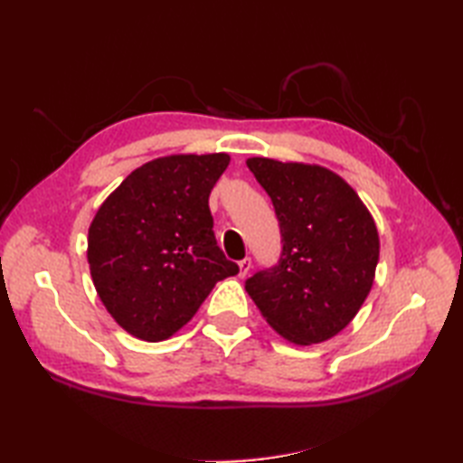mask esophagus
Instances as JSON below:
<instances>
[{
    "label": "esophagus",
    "mask_w": 463,
    "mask_h": 463,
    "mask_svg": "<svg viewBox=\"0 0 463 463\" xmlns=\"http://www.w3.org/2000/svg\"><path fill=\"white\" fill-rule=\"evenodd\" d=\"M239 269H241V279H244L247 277V274L250 272V269H252V260L250 259H242L241 262H239Z\"/></svg>",
    "instance_id": "1"
}]
</instances>
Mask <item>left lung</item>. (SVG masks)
Wrapping results in <instances>:
<instances>
[{
	"mask_svg": "<svg viewBox=\"0 0 463 463\" xmlns=\"http://www.w3.org/2000/svg\"><path fill=\"white\" fill-rule=\"evenodd\" d=\"M280 224L279 264L247 280L270 326L298 346L336 336L370 294L378 229L356 191L326 166L252 156Z\"/></svg>",
	"mask_w": 463,
	"mask_h": 463,
	"instance_id": "1",
	"label": "left lung"
}]
</instances>
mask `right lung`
Instances as JSON below:
<instances>
[{"instance_id":"1","label":"right lung","mask_w":463,"mask_h":463,"mask_svg":"<svg viewBox=\"0 0 463 463\" xmlns=\"http://www.w3.org/2000/svg\"><path fill=\"white\" fill-rule=\"evenodd\" d=\"M229 163L226 153L159 156L135 169L97 211L87 239L91 279L131 336L171 338L216 282L239 272L216 244L209 209Z\"/></svg>"}]
</instances>
